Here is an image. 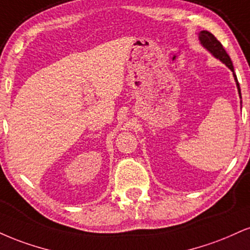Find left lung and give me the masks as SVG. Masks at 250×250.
Segmentation results:
<instances>
[{
	"label": "left lung",
	"mask_w": 250,
	"mask_h": 250,
	"mask_svg": "<svg viewBox=\"0 0 250 250\" xmlns=\"http://www.w3.org/2000/svg\"><path fill=\"white\" fill-rule=\"evenodd\" d=\"M198 37H199V42L201 44V46L204 47V49L208 51L211 55L214 57V58L219 59L222 64H225L227 66L229 70L233 72V77H234V80H235L236 83V87H237V92H239V96L240 99L241 98V89H240V85H239V81H237V78H236V74L235 72H234V66L231 64V60L229 58V56L227 55L226 50L224 49V46H222L220 42L216 39L214 36H213L211 32L206 31V30H203V31H200L199 34H198ZM242 104V101H241Z\"/></svg>",
	"instance_id": "left-lung-1"
}]
</instances>
